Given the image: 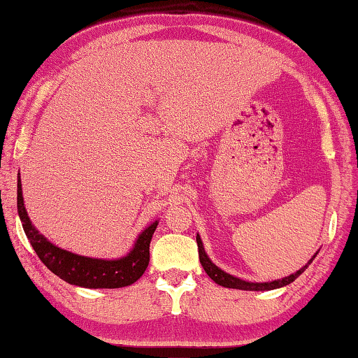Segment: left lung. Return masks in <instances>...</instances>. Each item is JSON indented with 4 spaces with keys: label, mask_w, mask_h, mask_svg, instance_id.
<instances>
[{
    "label": "left lung",
    "mask_w": 358,
    "mask_h": 358,
    "mask_svg": "<svg viewBox=\"0 0 358 358\" xmlns=\"http://www.w3.org/2000/svg\"><path fill=\"white\" fill-rule=\"evenodd\" d=\"M196 243H198L199 261H201V264H203V268H204L206 273H208L209 278L213 279L215 284H219L222 287H229V289H240V290H273V289H279V287L289 285L296 278H299V275L303 273L306 268H308V264L315 258V256H313V258L308 261V264H305L303 268L296 271L295 274L287 275V278H284V279H278V280H273V282H246V280H241L238 278H234V275H230L227 273H224L222 269H219L217 266H215L213 261L208 258V255H206L203 241H201L199 235H196Z\"/></svg>",
    "instance_id": "1"
}]
</instances>
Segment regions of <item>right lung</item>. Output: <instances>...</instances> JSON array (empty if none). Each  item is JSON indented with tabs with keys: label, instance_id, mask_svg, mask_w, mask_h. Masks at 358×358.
Segmentation results:
<instances>
[{
	"label": "right lung",
	"instance_id": "1",
	"mask_svg": "<svg viewBox=\"0 0 358 358\" xmlns=\"http://www.w3.org/2000/svg\"><path fill=\"white\" fill-rule=\"evenodd\" d=\"M17 213L21 217L24 231L32 245L40 261L59 279L71 285L85 289H120L134 284L144 274L149 264V245L157 229V222H152L136 240L134 248L120 259H94L87 256L69 253L58 248L45 238L30 222L27 210L24 208L21 178L17 180Z\"/></svg>",
	"mask_w": 358,
	"mask_h": 358
}]
</instances>
